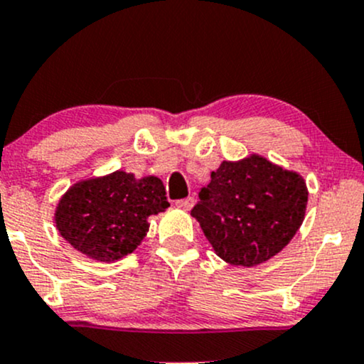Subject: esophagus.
Masks as SVG:
<instances>
[{"instance_id":"34e87169","label":"esophagus","mask_w":364,"mask_h":364,"mask_svg":"<svg viewBox=\"0 0 364 364\" xmlns=\"http://www.w3.org/2000/svg\"><path fill=\"white\" fill-rule=\"evenodd\" d=\"M193 203H195V198H193V196H188V198H181V200H178L176 205H178L179 208H183V210H190V208L193 207Z\"/></svg>"}]
</instances>
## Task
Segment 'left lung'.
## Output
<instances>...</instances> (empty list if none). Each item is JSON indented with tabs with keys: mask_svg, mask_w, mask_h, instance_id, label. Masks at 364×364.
<instances>
[{
	"mask_svg": "<svg viewBox=\"0 0 364 364\" xmlns=\"http://www.w3.org/2000/svg\"><path fill=\"white\" fill-rule=\"evenodd\" d=\"M198 198L191 215L214 252L231 265L255 267L277 255L298 232L308 190L298 173L253 154L224 161Z\"/></svg>",
	"mask_w": 364,
	"mask_h": 364,
	"instance_id": "1",
	"label": "left lung"
}]
</instances>
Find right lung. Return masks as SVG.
<instances>
[{
    "label": "right lung",
    "mask_w": 364,
    "mask_h": 364,
    "mask_svg": "<svg viewBox=\"0 0 364 364\" xmlns=\"http://www.w3.org/2000/svg\"><path fill=\"white\" fill-rule=\"evenodd\" d=\"M168 207L161 179L114 171L75 183L61 196L54 223L75 250L94 260L114 262L136 250L149 231V217Z\"/></svg>",
    "instance_id": "1"
}]
</instances>
